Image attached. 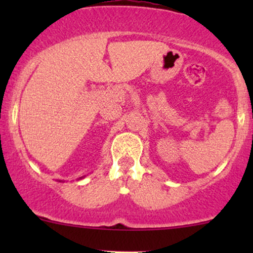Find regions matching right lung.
<instances>
[{"label": "right lung", "mask_w": 253, "mask_h": 253, "mask_svg": "<svg viewBox=\"0 0 253 253\" xmlns=\"http://www.w3.org/2000/svg\"><path fill=\"white\" fill-rule=\"evenodd\" d=\"M81 178H83V177H80V179H81ZM59 182H62V181H59Z\"/></svg>", "instance_id": "right-lung-1"}]
</instances>
